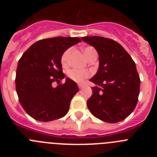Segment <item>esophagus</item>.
<instances>
[{
    "label": "esophagus",
    "mask_w": 157,
    "mask_h": 157,
    "mask_svg": "<svg viewBox=\"0 0 157 157\" xmlns=\"http://www.w3.org/2000/svg\"><path fill=\"white\" fill-rule=\"evenodd\" d=\"M78 86L79 89H82L83 87V85H82V84H78Z\"/></svg>",
    "instance_id": "1"
}]
</instances>
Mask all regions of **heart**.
I'll use <instances>...</instances> for the list:
<instances>
[{"mask_svg": "<svg viewBox=\"0 0 157 157\" xmlns=\"http://www.w3.org/2000/svg\"><path fill=\"white\" fill-rule=\"evenodd\" d=\"M71 49L67 48V50L64 51L61 56V63L63 66H66L68 63V56L71 53ZM83 52L85 54L86 57L87 59H90L94 56L97 55L98 56V52L96 51L95 48L92 46H87L83 48ZM67 75L71 79L73 80L76 82H82L86 78H89L90 76V72L88 71H81L78 69H71L68 71Z\"/></svg>", "mask_w": 157, "mask_h": 157, "instance_id": "1", "label": "heart"}]
</instances>
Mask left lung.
I'll return each mask as SVG.
<instances>
[{"label":"left lung","mask_w":157,"mask_h":157,"mask_svg":"<svg viewBox=\"0 0 157 157\" xmlns=\"http://www.w3.org/2000/svg\"><path fill=\"white\" fill-rule=\"evenodd\" d=\"M82 39L99 55V69L90 81L95 83L87 101L89 110L99 120L115 123L125 120L134 110L140 92V78L131 56L120 44L106 37Z\"/></svg>","instance_id":"obj_1"}]
</instances>
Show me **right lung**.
Masks as SVG:
<instances>
[{
  "label": "right lung",
  "mask_w": 157,
  "mask_h": 157,
  "mask_svg": "<svg viewBox=\"0 0 157 157\" xmlns=\"http://www.w3.org/2000/svg\"><path fill=\"white\" fill-rule=\"evenodd\" d=\"M79 37H56L37 41L19 59L16 88L25 112L34 120L48 122L67 113L78 88L63 73L61 56L65 50L80 42ZM53 82L58 86L53 87Z\"/></svg>",
  "instance_id": "right-lung-1"
}]
</instances>
